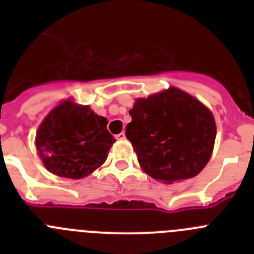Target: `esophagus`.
Instances as JSON below:
<instances>
[{"instance_id":"obj_1","label":"esophagus","mask_w":254,"mask_h":254,"mask_svg":"<svg viewBox=\"0 0 254 254\" xmlns=\"http://www.w3.org/2000/svg\"><path fill=\"white\" fill-rule=\"evenodd\" d=\"M116 138H117V140H125V138H126V133H125V132H121V133H118V134H117V136H116Z\"/></svg>"}]
</instances>
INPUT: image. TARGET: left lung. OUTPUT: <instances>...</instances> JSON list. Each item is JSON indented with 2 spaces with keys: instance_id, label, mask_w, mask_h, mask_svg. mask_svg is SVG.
<instances>
[{
  "instance_id": "8db88e82",
  "label": "left lung",
  "mask_w": 254,
  "mask_h": 254,
  "mask_svg": "<svg viewBox=\"0 0 254 254\" xmlns=\"http://www.w3.org/2000/svg\"><path fill=\"white\" fill-rule=\"evenodd\" d=\"M129 116L126 137L151 178L168 185L193 178L210 160L216 138L214 114L190 94L170 86L137 98Z\"/></svg>"
}]
</instances>
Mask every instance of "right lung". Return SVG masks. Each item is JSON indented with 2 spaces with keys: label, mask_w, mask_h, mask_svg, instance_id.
<instances>
[{
  "label": "right lung",
  "mask_w": 254,
  "mask_h": 254,
  "mask_svg": "<svg viewBox=\"0 0 254 254\" xmlns=\"http://www.w3.org/2000/svg\"><path fill=\"white\" fill-rule=\"evenodd\" d=\"M108 120L90 105L72 98L58 103L37 129L38 156L49 173L61 178L81 179L104 164L116 138L107 129Z\"/></svg>",
  "instance_id": "1"
}]
</instances>
